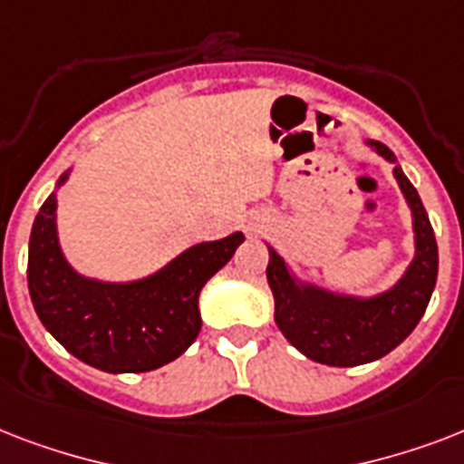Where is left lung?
<instances>
[{"label": "left lung", "mask_w": 464, "mask_h": 464, "mask_svg": "<svg viewBox=\"0 0 464 464\" xmlns=\"http://www.w3.org/2000/svg\"><path fill=\"white\" fill-rule=\"evenodd\" d=\"M368 144L395 163V154L385 144ZM395 178L411 207L417 255L402 279L381 296H337L310 284H296L282 257L269 250L267 282L275 294L276 327L317 363L346 368L381 359L410 337L431 301L439 276L436 236L419 192L400 166H395Z\"/></svg>", "instance_id": "left-lung-1"}]
</instances>
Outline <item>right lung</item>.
<instances>
[{
    "label": "right lung",
    "instance_id": "right-lung-1",
    "mask_svg": "<svg viewBox=\"0 0 464 464\" xmlns=\"http://www.w3.org/2000/svg\"><path fill=\"white\" fill-rule=\"evenodd\" d=\"M64 180L67 173L57 185ZM54 211L50 195L28 243V291L45 330L72 356L105 373H144L178 359L202 330L199 291L231 260L243 233L192 246L141 282L103 284L69 267Z\"/></svg>",
    "mask_w": 464,
    "mask_h": 464
}]
</instances>
